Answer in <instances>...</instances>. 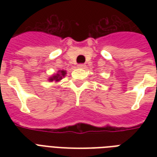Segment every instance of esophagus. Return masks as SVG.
Here are the masks:
<instances>
[{
  "instance_id": "1",
  "label": "esophagus",
  "mask_w": 157,
  "mask_h": 157,
  "mask_svg": "<svg viewBox=\"0 0 157 157\" xmlns=\"http://www.w3.org/2000/svg\"><path fill=\"white\" fill-rule=\"evenodd\" d=\"M77 67H80V68H83V67H86V64H85V63H79L78 65H77Z\"/></svg>"
}]
</instances>
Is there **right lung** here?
Listing matches in <instances>:
<instances>
[{
    "label": "right lung",
    "instance_id": "right-lung-1",
    "mask_svg": "<svg viewBox=\"0 0 157 157\" xmlns=\"http://www.w3.org/2000/svg\"><path fill=\"white\" fill-rule=\"evenodd\" d=\"M60 71L59 73H58L57 75H55V76H53L52 77H50V81H60V80L62 79V77L65 76V74H66V71Z\"/></svg>",
    "mask_w": 157,
    "mask_h": 157
}]
</instances>
